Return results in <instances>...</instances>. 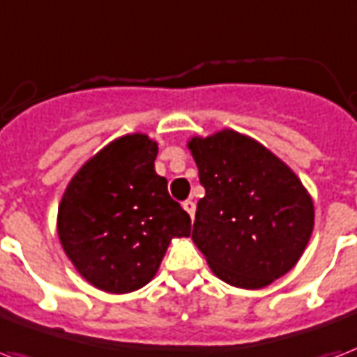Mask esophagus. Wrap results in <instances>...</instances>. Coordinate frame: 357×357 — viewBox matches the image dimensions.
<instances>
[{
    "mask_svg": "<svg viewBox=\"0 0 357 357\" xmlns=\"http://www.w3.org/2000/svg\"><path fill=\"white\" fill-rule=\"evenodd\" d=\"M182 207H184V211L194 218V214H195V203L192 199H186L184 203H182Z\"/></svg>",
    "mask_w": 357,
    "mask_h": 357,
    "instance_id": "obj_1",
    "label": "esophagus"
}]
</instances>
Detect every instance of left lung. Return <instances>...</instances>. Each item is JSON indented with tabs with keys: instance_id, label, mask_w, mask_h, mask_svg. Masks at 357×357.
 <instances>
[{
	"instance_id": "8db88e82",
	"label": "left lung",
	"mask_w": 357,
	"mask_h": 357,
	"mask_svg": "<svg viewBox=\"0 0 357 357\" xmlns=\"http://www.w3.org/2000/svg\"><path fill=\"white\" fill-rule=\"evenodd\" d=\"M205 197L192 239L224 282L258 290L301 258L314 205L301 181L258 141L224 130L188 143Z\"/></svg>"
}]
</instances>
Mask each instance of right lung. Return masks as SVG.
<instances>
[{"instance_id": "right-lung-1", "label": "right lung", "mask_w": 357, "mask_h": 357, "mask_svg": "<svg viewBox=\"0 0 357 357\" xmlns=\"http://www.w3.org/2000/svg\"><path fill=\"white\" fill-rule=\"evenodd\" d=\"M158 144L133 133L112 141L69 182L58 208L67 258L96 288L128 294L150 282L173 237H188L190 214L154 171Z\"/></svg>"}]
</instances>
